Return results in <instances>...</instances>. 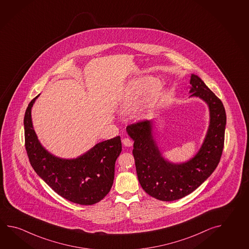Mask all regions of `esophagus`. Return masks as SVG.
Listing matches in <instances>:
<instances>
[{
  "instance_id": "esophagus-1",
  "label": "esophagus",
  "mask_w": 249,
  "mask_h": 249,
  "mask_svg": "<svg viewBox=\"0 0 249 249\" xmlns=\"http://www.w3.org/2000/svg\"><path fill=\"white\" fill-rule=\"evenodd\" d=\"M122 143H123L125 146H127V147H130V146H132L133 145V141L132 140H130L129 138H123V139H122Z\"/></svg>"
}]
</instances>
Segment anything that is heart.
<instances>
[{
	"label": "heart",
	"instance_id": "obj_1",
	"mask_svg": "<svg viewBox=\"0 0 249 249\" xmlns=\"http://www.w3.org/2000/svg\"><path fill=\"white\" fill-rule=\"evenodd\" d=\"M156 83V80L152 77L141 76L134 79L126 89L125 97L126 100L130 102H137L141 100L143 97H146L147 94V104L146 109L149 110L152 107L153 99L156 97L158 93H160L161 89L160 85H156L153 88Z\"/></svg>",
	"mask_w": 249,
	"mask_h": 249
}]
</instances>
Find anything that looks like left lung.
<instances>
[{
	"instance_id": "1",
	"label": "left lung",
	"mask_w": 249,
	"mask_h": 249,
	"mask_svg": "<svg viewBox=\"0 0 249 249\" xmlns=\"http://www.w3.org/2000/svg\"><path fill=\"white\" fill-rule=\"evenodd\" d=\"M191 97L208 104L210 122L207 136L197 154L186 162L175 164L162 157L152 137V121L128 125L134 140L138 181L144 192L162 201H173L193 193L206 181L218 165L223 153L226 113L223 103L199 77L192 74Z\"/></svg>"
}]
</instances>
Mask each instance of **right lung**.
<instances>
[{
    "mask_svg": "<svg viewBox=\"0 0 249 249\" xmlns=\"http://www.w3.org/2000/svg\"><path fill=\"white\" fill-rule=\"evenodd\" d=\"M38 97L29 103L24 118L25 145L31 166L54 192L67 200L80 205L99 202L113 183L115 161L122 152L121 137L98 142L76 159L56 157L41 145L33 127L31 110Z\"/></svg>",
    "mask_w": 249,
    "mask_h": 249,
    "instance_id": "right-lung-1",
    "label": "right lung"
}]
</instances>
